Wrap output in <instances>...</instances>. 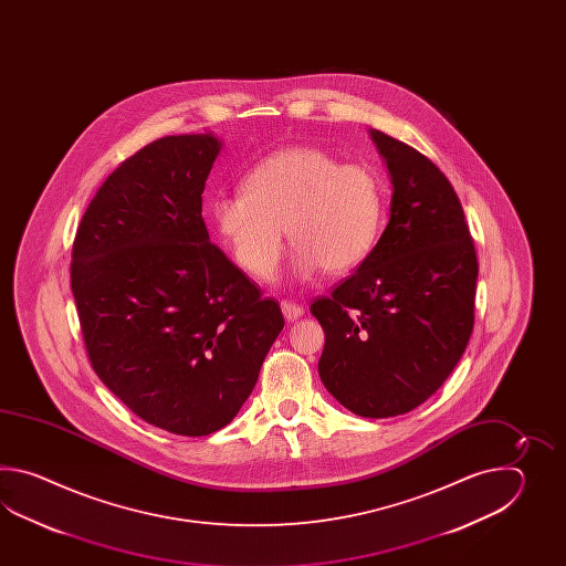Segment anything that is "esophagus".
I'll return each mask as SVG.
<instances>
[{"mask_svg":"<svg viewBox=\"0 0 566 566\" xmlns=\"http://www.w3.org/2000/svg\"><path fill=\"white\" fill-rule=\"evenodd\" d=\"M281 310H283V315L287 317L289 322L300 319L301 315L305 313L303 305H300V303H293V301H281Z\"/></svg>","mask_w":566,"mask_h":566,"instance_id":"esophagus-1","label":"esophagus"}]
</instances>
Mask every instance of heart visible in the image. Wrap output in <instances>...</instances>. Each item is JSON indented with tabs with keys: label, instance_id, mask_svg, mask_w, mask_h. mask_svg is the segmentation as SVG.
Segmentation results:
<instances>
[{
	"label": "heart",
	"instance_id": "b5f03b06",
	"mask_svg": "<svg viewBox=\"0 0 566 566\" xmlns=\"http://www.w3.org/2000/svg\"><path fill=\"white\" fill-rule=\"evenodd\" d=\"M244 192L220 196L212 217L237 263L271 279L285 254L287 230L295 269L312 279L344 273L370 254L385 210L373 169L342 164L319 147H287L266 156L242 181Z\"/></svg>",
	"mask_w": 566,
	"mask_h": 566
}]
</instances>
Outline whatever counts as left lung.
<instances>
[{"label": "left lung", "mask_w": 566, "mask_h": 566, "mask_svg": "<svg viewBox=\"0 0 566 566\" xmlns=\"http://www.w3.org/2000/svg\"><path fill=\"white\" fill-rule=\"evenodd\" d=\"M392 181L390 220L358 271L310 312L325 332L319 378L354 415L417 409L458 366L473 332L478 254L446 174L370 132Z\"/></svg>", "instance_id": "8db88e82"}]
</instances>
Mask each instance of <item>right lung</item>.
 <instances>
[{"instance_id":"obj_1","label":"right lung","mask_w":566,"mask_h":566,"mask_svg":"<svg viewBox=\"0 0 566 566\" xmlns=\"http://www.w3.org/2000/svg\"><path fill=\"white\" fill-rule=\"evenodd\" d=\"M220 154L168 135L125 159L76 230V312L96 376L149 424L184 437L227 427L285 319L210 242L202 192Z\"/></svg>"}]
</instances>
